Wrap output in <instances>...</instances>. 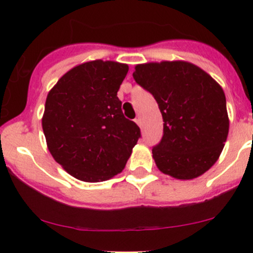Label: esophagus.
<instances>
[{
    "label": "esophagus",
    "mask_w": 253,
    "mask_h": 253,
    "mask_svg": "<svg viewBox=\"0 0 253 253\" xmlns=\"http://www.w3.org/2000/svg\"><path fill=\"white\" fill-rule=\"evenodd\" d=\"M134 122H136V124L137 125H138V126L139 127H141L142 126V120H141V117H136V119H134Z\"/></svg>",
    "instance_id": "esophagus-1"
}]
</instances>
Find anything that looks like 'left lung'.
<instances>
[{
	"instance_id": "1",
	"label": "left lung",
	"mask_w": 253,
	"mask_h": 253,
	"mask_svg": "<svg viewBox=\"0 0 253 253\" xmlns=\"http://www.w3.org/2000/svg\"><path fill=\"white\" fill-rule=\"evenodd\" d=\"M133 78L154 96L164 121L162 141L152 150L158 169L178 180L205 174L218 160L229 133L221 86L186 61L137 65Z\"/></svg>"
}]
</instances>
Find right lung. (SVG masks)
<instances>
[{"label":"right lung","instance_id":"obj_1","mask_svg":"<svg viewBox=\"0 0 253 253\" xmlns=\"http://www.w3.org/2000/svg\"><path fill=\"white\" fill-rule=\"evenodd\" d=\"M128 66L82 63L48 91L42 129L53 159L73 177L101 182L124 170L141 129L124 116L117 91Z\"/></svg>","mask_w":253,"mask_h":253}]
</instances>
